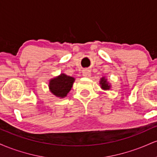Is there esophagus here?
<instances>
[{"instance_id":"esophagus-1","label":"esophagus","mask_w":157,"mask_h":157,"mask_svg":"<svg viewBox=\"0 0 157 157\" xmlns=\"http://www.w3.org/2000/svg\"><path fill=\"white\" fill-rule=\"evenodd\" d=\"M82 75L86 77H89L91 76V71L89 69H84L82 71Z\"/></svg>"}]
</instances>
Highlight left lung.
<instances>
[{
  "mask_svg": "<svg viewBox=\"0 0 157 157\" xmlns=\"http://www.w3.org/2000/svg\"><path fill=\"white\" fill-rule=\"evenodd\" d=\"M100 85H101L102 89H103L105 90H109L110 89V86L107 82L106 79L104 78V77L101 78V80H100Z\"/></svg>",
  "mask_w": 157,
  "mask_h": 157,
  "instance_id": "8db88e82",
  "label": "left lung"
}]
</instances>
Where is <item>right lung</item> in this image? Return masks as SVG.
I'll return each mask as SVG.
<instances>
[{"label": "right lung", "instance_id": "add662e5", "mask_svg": "<svg viewBox=\"0 0 157 157\" xmlns=\"http://www.w3.org/2000/svg\"><path fill=\"white\" fill-rule=\"evenodd\" d=\"M75 78L69 77L65 74H61L60 76L52 79L49 82V89L51 92L57 97H64L71 90Z\"/></svg>", "mask_w": 157, "mask_h": 157}]
</instances>
